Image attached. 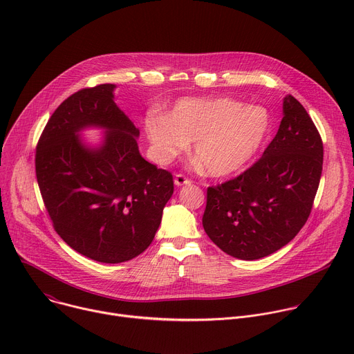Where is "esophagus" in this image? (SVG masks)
<instances>
[{"instance_id": "obj_1", "label": "esophagus", "mask_w": 354, "mask_h": 354, "mask_svg": "<svg viewBox=\"0 0 354 354\" xmlns=\"http://www.w3.org/2000/svg\"><path fill=\"white\" fill-rule=\"evenodd\" d=\"M174 182H175L176 186H183V185H189V183H190V179L186 178L183 174H176Z\"/></svg>"}]
</instances>
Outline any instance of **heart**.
I'll return each instance as SVG.
<instances>
[{
	"label": "heart",
	"instance_id": "b5f03b06",
	"mask_svg": "<svg viewBox=\"0 0 354 354\" xmlns=\"http://www.w3.org/2000/svg\"><path fill=\"white\" fill-rule=\"evenodd\" d=\"M270 126L266 108L231 97H185L169 115L151 113L145 119V131L160 162H171L193 141L196 160L212 176L243 169L259 153Z\"/></svg>",
	"mask_w": 354,
	"mask_h": 354
}]
</instances>
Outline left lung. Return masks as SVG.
I'll return each instance as SVG.
<instances>
[{"label":"left lung","instance_id":"1","mask_svg":"<svg viewBox=\"0 0 354 354\" xmlns=\"http://www.w3.org/2000/svg\"><path fill=\"white\" fill-rule=\"evenodd\" d=\"M277 134L241 175L207 187L203 228L225 254L265 258L287 245L307 223L319 186L324 144L298 100L283 102Z\"/></svg>","mask_w":354,"mask_h":354}]
</instances>
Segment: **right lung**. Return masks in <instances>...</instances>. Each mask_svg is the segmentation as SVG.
Segmentation results:
<instances>
[{
    "instance_id": "1",
    "label": "right lung",
    "mask_w": 354,
    "mask_h": 354,
    "mask_svg": "<svg viewBox=\"0 0 354 354\" xmlns=\"http://www.w3.org/2000/svg\"><path fill=\"white\" fill-rule=\"evenodd\" d=\"M113 84L82 88L50 116L36 147L35 168L44 207L60 238L78 254L102 263L127 262L153 242L174 176L145 161L140 131L113 102ZM109 129L97 150L76 133Z\"/></svg>"
}]
</instances>
